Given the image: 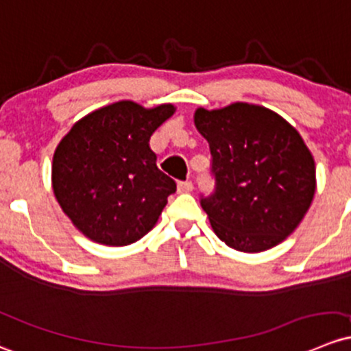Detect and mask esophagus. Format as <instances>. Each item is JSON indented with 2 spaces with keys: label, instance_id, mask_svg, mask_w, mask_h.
<instances>
[{
  "label": "esophagus",
  "instance_id": "obj_1",
  "mask_svg": "<svg viewBox=\"0 0 351 351\" xmlns=\"http://www.w3.org/2000/svg\"><path fill=\"white\" fill-rule=\"evenodd\" d=\"M193 190V185H191V182H180L178 183V191L180 193H188V191Z\"/></svg>",
  "mask_w": 351,
  "mask_h": 351
}]
</instances>
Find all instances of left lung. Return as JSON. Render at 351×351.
<instances>
[{
	"label": "left lung",
	"mask_w": 351,
	"mask_h": 351,
	"mask_svg": "<svg viewBox=\"0 0 351 351\" xmlns=\"http://www.w3.org/2000/svg\"><path fill=\"white\" fill-rule=\"evenodd\" d=\"M195 128L208 141L217 190L202 208L220 241L264 252L296 230L316 191V166L296 128L274 110L234 102L198 108Z\"/></svg>",
	"instance_id": "left-lung-1"
}]
</instances>
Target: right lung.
<instances>
[{
  "label": "right lung",
  "instance_id": "add662e5",
  "mask_svg": "<svg viewBox=\"0 0 351 351\" xmlns=\"http://www.w3.org/2000/svg\"><path fill=\"white\" fill-rule=\"evenodd\" d=\"M175 110L112 102L77 121L55 147L53 195L92 242L129 245L156 225L176 183L158 169L149 138Z\"/></svg>",
  "mask_w": 351,
  "mask_h": 351
}]
</instances>
